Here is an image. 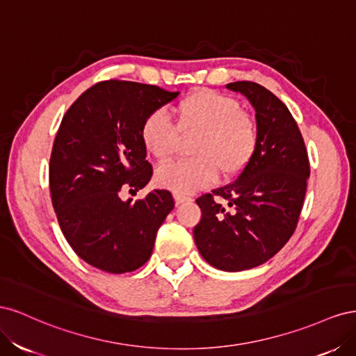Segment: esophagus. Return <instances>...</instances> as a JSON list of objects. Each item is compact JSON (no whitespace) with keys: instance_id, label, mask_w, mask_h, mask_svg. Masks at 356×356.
<instances>
[{"instance_id":"34e87169","label":"esophagus","mask_w":356,"mask_h":356,"mask_svg":"<svg viewBox=\"0 0 356 356\" xmlns=\"http://www.w3.org/2000/svg\"><path fill=\"white\" fill-rule=\"evenodd\" d=\"M174 199H175V203H177V204H181V203H184V202H188V200H190L188 196L181 195V193H174Z\"/></svg>"}]
</instances>
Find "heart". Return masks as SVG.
Listing matches in <instances>:
<instances>
[{
  "label": "heart",
  "mask_w": 356,
  "mask_h": 356,
  "mask_svg": "<svg viewBox=\"0 0 356 356\" xmlns=\"http://www.w3.org/2000/svg\"><path fill=\"white\" fill-rule=\"evenodd\" d=\"M177 126L163 110L149 113L141 124V141L159 163L175 156L181 136L191 139V160L157 169L156 182L181 195L208 187L222 178L239 177L258 145L254 118L229 95L202 89L177 105Z\"/></svg>",
  "instance_id": "1"
}]
</instances>
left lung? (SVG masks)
<instances>
[{"label": "left lung", "instance_id": "obj_1", "mask_svg": "<svg viewBox=\"0 0 356 356\" xmlns=\"http://www.w3.org/2000/svg\"><path fill=\"white\" fill-rule=\"evenodd\" d=\"M225 88L254 106L257 152L230 184L196 200L202 218L193 234L211 266L241 272L270 260L296 232L310 166L303 136L281 99L252 81Z\"/></svg>", "mask_w": 356, "mask_h": 356}]
</instances>
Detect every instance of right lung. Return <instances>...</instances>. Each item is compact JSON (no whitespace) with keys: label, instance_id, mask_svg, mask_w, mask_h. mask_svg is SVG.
I'll return each mask as SVG.
<instances>
[{"label":"right lung","instance_id":"right-lung-1","mask_svg":"<svg viewBox=\"0 0 356 356\" xmlns=\"http://www.w3.org/2000/svg\"><path fill=\"white\" fill-rule=\"evenodd\" d=\"M179 92L123 80L96 83L63 115L49 181L60 230L74 252L108 273L134 272L152 257L157 230L175 203L168 190L123 202L153 175L141 141L144 118Z\"/></svg>","mask_w":356,"mask_h":356}]
</instances>
